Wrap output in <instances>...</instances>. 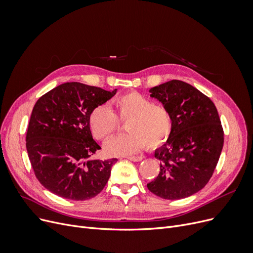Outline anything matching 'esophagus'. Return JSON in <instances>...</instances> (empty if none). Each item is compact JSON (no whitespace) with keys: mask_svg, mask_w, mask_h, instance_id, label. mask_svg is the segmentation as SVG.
Here are the masks:
<instances>
[{"mask_svg":"<svg viewBox=\"0 0 253 253\" xmlns=\"http://www.w3.org/2000/svg\"><path fill=\"white\" fill-rule=\"evenodd\" d=\"M126 158L132 160V162H140V160L143 159L142 156H126Z\"/></svg>","mask_w":253,"mask_h":253,"instance_id":"34e87169","label":"esophagus"}]
</instances>
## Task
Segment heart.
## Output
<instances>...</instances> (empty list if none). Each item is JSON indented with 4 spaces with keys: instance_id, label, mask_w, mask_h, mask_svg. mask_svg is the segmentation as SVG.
<instances>
[{
    "instance_id": "1",
    "label": "heart",
    "mask_w": 253,
    "mask_h": 253,
    "mask_svg": "<svg viewBox=\"0 0 253 253\" xmlns=\"http://www.w3.org/2000/svg\"><path fill=\"white\" fill-rule=\"evenodd\" d=\"M115 113L108 105H98L90 112L88 125L96 139L105 140L126 122L127 134L113 137L104 144L110 156L131 155L142 150H156L168 141L173 131V118L166 106L153 103L138 91L117 97L114 100Z\"/></svg>"
}]
</instances>
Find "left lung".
I'll use <instances>...</instances> for the list:
<instances>
[{
    "mask_svg": "<svg viewBox=\"0 0 253 253\" xmlns=\"http://www.w3.org/2000/svg\"><path fill=\"white\" fill-rule=\"evenodd\" d=\"M150 93L170 111L173 131L155 151L160 171L148 189L171 201L193 195L212 177L224 145L217 110L209 97L180 80L152 87Z\"/></svg>",
    "mask_w": 253,
    "mask_h": 253,
    "instance_id": "1",
    "label": "left lung"
}]
</instances>
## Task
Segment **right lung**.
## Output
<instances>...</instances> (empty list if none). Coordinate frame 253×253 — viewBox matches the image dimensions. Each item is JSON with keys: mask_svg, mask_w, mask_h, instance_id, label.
Segmentation results:
<instances>
[{"mask_svg": "<svg viewBox=\"0 0 253 253\" xmlns=\"http://www.w3.org/2000/svg\"><path fill=\"white\" fill-rule=\"evenodd\" d=\"M116 90L66 82L38 99L27 128L26 149L37 179L51 193L86 201L105 187L117 158L89 159L101 148L91 136L88 117Z\"/></svg>", "mask_w": 253, "mask_h": 253, "instance_id": "obj_1", "label": "right lung"}]
</instances>
